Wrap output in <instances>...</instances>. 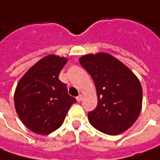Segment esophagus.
I'll return each instance as SVG.
<instances>
[{"mask_svg":"<svg viewBox=\"0 0 160 160\" xmlns=\"http://www.w3.org/2000/svg\"><path fill=\"white\" fill-rule=\"evenodd\" d=\"M82 99H83V96L81 95V94H79V95L77 96V101L78 102H81V101H82Z\"/></svg>","mask_w":160,"mask_h":160,"instance_id":"34e87169","label":"esophagus"}]
</instances>
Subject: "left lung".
Here are the masks:
<instances>
[{
  "instance_id": "left-lung-1",
  "label": "left lung",
  "mask_w": 160,
  "mask_h": 160,
  "mask_svg": "<svg viewBox=\"0 0 160 160\" xmlns=\"http://www.w3.org/2000/svg\"><path fill=\"white\" fill-rule=\"evenodd\" d=\"M79 62L95 84L98 105L88 113L91 125L109 135L126 131L138 118L142 89L137 77L110 54H87Z\"/></svg>"
}]
</instances>
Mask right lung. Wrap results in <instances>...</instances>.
<instances>
[{
  "instance_id": "1",
  "label": "right lung",
  "mask_w": 160,
  "mask_h": 160,
  "mask_svg": "<svg viewBox=\"0 0 160 160\" xmlns=\"http://www.w3.org/2000/svg\"><path fill=\"white\" fill-rule=\"evenodd\" d=\"M68 58L48 55L29 68L17 85L14 104L23 124L32 132L46 135L64 122L77 100L68 93L58 75Z\"/></svg>"
}]
</instances>
